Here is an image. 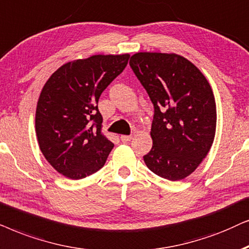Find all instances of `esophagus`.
Listing matches in <instances>:
<instances>
[{"label":"esophagus","mask_w":249,"mask_h":249,"mask_svg":"<svg viewBox=\"0 0 249 249\" xmlns=\"http://www.w3.org/2000/svg\"><path fill=\"white\" fill-rule=\"evenodd\" d=\"M121 140L123 142H128L132 140V135H121Z\"/></svg>","instance_id":"1"}]
</instances>
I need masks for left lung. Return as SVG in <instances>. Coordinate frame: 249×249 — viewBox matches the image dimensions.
I'll return each mask as SVG.
<instances>
[{
	"label": "left lung",
	"instance_id": "8db88e82",
	"mask_svg": "<svg viewBox=\"0 0 249 249\" xmlns=\"http://www.w3.org/2000/svg\"><path fill=\"white\" fill-rule=\"evenodd\" d=\"M130 66L154 105L149 170L171 181L187 178L213 144L216 105L199 69L175 53L138 52Z\"/></svg>",
	"mask_w": 249,
	"mask_h": 249
}]
</instances>
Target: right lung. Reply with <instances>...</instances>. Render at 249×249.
Here are the masks:
<instances>
[{
  "label": "right lung",
  "instance_id": "1",
  "mask_svg": "<svg viewBox=\"0 0 249 249\" xmlns=\"http://www.w3.org/2000/svg\"><path fill=\"white\" fill-rule=\"evenodd\" d=\"M130 54H95L58 68L43 86L35 128L42 154L51 166L71 180L104 166L114 143L102 134L98 101L124 71Z\"/></svg>",
  "mask_w": 249,
  "mask_h": 249
}]
</instances>
